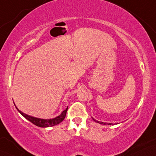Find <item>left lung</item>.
I'll return each instance as SVG.
<instances>
[{"label":"left lung","instance_id":"obj_1","mask_svg":"<svg viewBox=\"0 0 156 156\" xmlns=\"http://www.w3.org/2000/svg\"><path fill=\"white\" fill-rule=\"evenodd\" d=\"M92 119H93V120H94V121H95L96 122H97V123L101 124V125H113V124H112V123H106V122H102L97 121V120L94 119V118H92Z\"/></svg>","mask_w":156,"mask_h":156}]
</instances>
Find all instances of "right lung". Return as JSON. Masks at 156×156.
<instances>
[{"mask_svg":"<svg viewBox=\"0 0 156 156\" xmlns=\"http://www.w3.org/2000/svg\"><path fill=\"white\" fill-rule=\"evenodd\" d=\"M16 108L19 113H20L23 117H25L26 119L29 120V122H31V123H33L34 125L40 127H53V126L58 125V124H60L61 122L63 121V119H65V117H66V116L67 111H68V107H67L66 109H65L64 111L57 117L53 118V119H40V118L31 117V116L28 115V114L23 113V112L20 111L19 109H18L17 107Z\"/></svg>","mask_w":156,"mask_h":156,"instance_id":"right-lung-1","label":"right lung"}]
</instances>
